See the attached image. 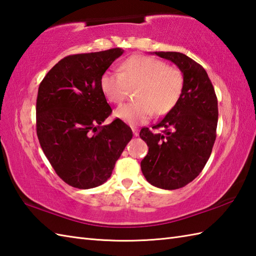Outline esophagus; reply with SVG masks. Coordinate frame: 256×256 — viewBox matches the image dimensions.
<instances>
[{
    "mask_svg": "<svg viewBox=\"0 0 256 256\" xmlns=\"http://www.w3.org/2000/svg\"><path fill=\"white\" fill-rule=\"evenodd\" d=\"M132 131H133V134H134V136H138V134H140V131H138V130L136 128H132Z\"/></svg>",
    "mask_w": 256,
    "mask_h": 256,
    "instance_id": "1",
    "label": "esophagus"
}]
</instances>
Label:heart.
<instances>
[{
    "label": "heart",
    "mask_w": 256,
    "mask_h": 256,
    "mask_svg": "<svg viewBox=\"0 0 256 256\" xmlns=\"http://www.w3.org/2000/svg\"><path fill=\"white\" fill-rule=\"evenodd\" d=\"M100 86L111 103L122 102L130 89L138 88V102L125 103L114 111V116L128 125L145 123L156 114H166L180 98L184 78L175 67L152 57L134 56L124 62L118 72L102 74Z\"/></svg>",
    "instance_id": "1"
}]
</instances>
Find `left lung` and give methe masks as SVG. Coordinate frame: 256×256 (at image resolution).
<instances>
[{
    "instance_id": "8db88e82",
    "label": "left lung",
    "mask_w": 256,
    "mask_h": 256,
    "mask_svg": "<svg viewBox=\"0 0 256 256\" xmlns=\"http://www.w3.org/2000/svg\"><path fill=\"white\" fill-rule=\"evenodd\" d=\"M180 70L184 86L172 110L153 128H143L140 136L148 146L140 162L144 177L162 189H178L192 182L208 162L216 140L218 100L206 70L192 58L176 52H154Z\"/></svg>"
}]
</instances>
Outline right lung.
<instances>
[{"mask_svg":"<svg viewBox=\"0 0 256 256\" xmlns=\"http://www.w3.org/2000/svg\"><path fill=\"white\" fill-rule=\"evenodd\" d=\"M123 52L112 48L64 57L38 88L36 130L42 150L57 175L74 188L104 184L133 136L118 118L102 125L112 108L100 80Z\"/></svg>","mask_w":256,"mask_h":256,"instance_id":"add662e5","label":"right lung"}]
</instances>
